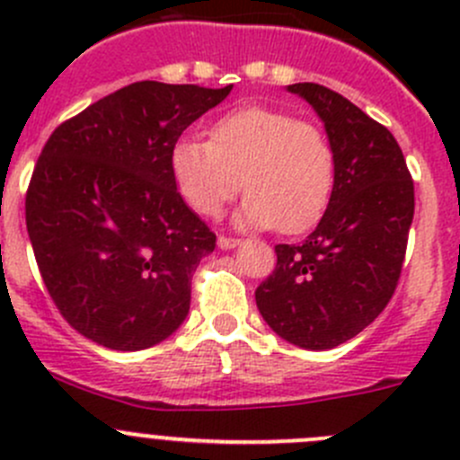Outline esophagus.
Segmentation results:
<instances>
[{"mask_svg":"<svg viewBox=\"0 0 460 460\" xmlns=\"http://www.w3.org/2000/svg\"><path fill=\"white\" fill-rule=\"evenodd\" d=\"M217 247H220L222 252H229V249L240 247V240L238 238H225V235H220V238H217Z\"/></svg>","mask_w":460,"mask_h":460,"instance_id":"1","label":"esophagus"}]
</instances>
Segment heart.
<instances>
[{
    "label": "heart",
    "mask_w": 460,
    "mask_h": 460,
    "mask_svg": "<svg viewBox=\"0 0 460 460\" xmlns=\"http://www.w3.org/2000/svg\"><path fill=\"white\" fill-rule=\"evenodd\" d=\"M171 171L184 200L202 216H217L244 189L249 196L235 225L298 234L327 208L336 155L314 124L285 111L247 106L217 119L211 140L175 142Z\"/></svg>",
    "instance_id": "heart-1"
}]
</instances>
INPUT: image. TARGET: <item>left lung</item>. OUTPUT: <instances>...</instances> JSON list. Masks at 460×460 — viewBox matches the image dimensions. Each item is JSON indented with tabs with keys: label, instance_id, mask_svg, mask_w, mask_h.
Instances as JSON below:
<instances>
[{
	"label": "left lung",
	"instance_id": "1",
	"mask_svg": "<svg viewBox=\"0 0 460 460\" xmlns=\"http://www.w3.org/2000/svg\"><path fill=\"white\" fill-rule=\"evenodd\" d=\"M336 155L327 211L300 244H278V264L256 289L264 323L303 349H333L387 307L414 220V182L392 133L349 100L303 82Z\"/></svg>",
	"mask_w": 460,
	"mask_h": 460
}]
</instances>
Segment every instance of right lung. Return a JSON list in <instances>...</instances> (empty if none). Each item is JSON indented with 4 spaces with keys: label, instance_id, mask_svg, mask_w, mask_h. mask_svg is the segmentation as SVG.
I'll return each instance as SVG.
<instances>
[{
    "label": "right lung",
    "instance_id": "obj_1",
    "mask_svg": "<svg viewBox=\"0 0 460 460\" xmlns=\"http://www.w3.org/2000/svg\"><path fill=\"white\" fill-rule=\"evenodd\" d=\"M234 86L136 82L59 124L26 193L44 285L82 336L115 351L166 341L216 235L178 193L171 151Z\"/></svg>",
    "mask_w": 460,
    "mask_h": 460
}]
</instances>
